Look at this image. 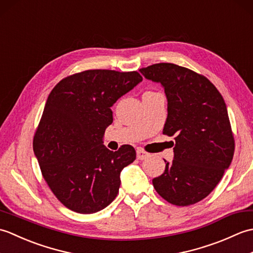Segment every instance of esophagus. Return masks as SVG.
I'll return each mask as SVG.
<instances>
[{"instance_id": "esophagus-1", "label": "esophagus", "mask_w": 253, "mask_h": 253, "mask_svg": "<svg viewBox=\"0 0 253 253\" xmlns=\"http://www.w3.org/2000/svg\"><path fill=\"white\" fill-rule=\"evenodd\" d=\"M149 153L144 151L142 149H137V159L138 160H144L146 158H148Z\"/></svg>"}]
</instances>
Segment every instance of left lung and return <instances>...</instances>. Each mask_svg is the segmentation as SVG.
<instances>
[{
	"label": "left lung",
	"mask_w": 253,
	"mask_h": 253,
	"mask_svg": "<svg viewBox=\"0 0 253 253\" xmlns=\"http://www.w3.org/2000/svg\"><path fill=\"white\" fill-rule=\"evenodd\" d=\"M163 85L168 118L163 133L174 137V160L153 187L164 200L178 207L208 197L229 168L235 139L222 94L203 75L171 63L140 69Z\"/></svg>",
	"instance_id": "left-lung-1"
}]
</instances>
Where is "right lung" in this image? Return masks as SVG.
Segmentation results:
<instances>
[{
    "label": "right lung",
    "mask_w": 253,
    "mask_h": 253,
    "mask_svg": "<svg viewBox=\"0 0 253 253\" xmlns=\"http://www.w3.org/2000/svg\"><path fill=\"white\" fill-rule=\"evenodd\" d=\"M140 82L138 72L89 69L62 79L47 96L34 152L47 186L72 211L95 213L116 198L136 151L129 144L110 151L102 139L111 106Z\"/></svg>",
    "instance_id": "right-lung-1"
}]
</instances>
